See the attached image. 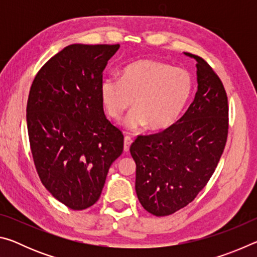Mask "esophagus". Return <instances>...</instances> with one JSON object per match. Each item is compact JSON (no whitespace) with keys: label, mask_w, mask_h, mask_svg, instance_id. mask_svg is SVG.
Segmentation results:
<instances>
[{"label":"esophagus","mask_w":257,"mask_h":257,"mask_svg":"<svg viewBox=\"0 0 257 257\" xmlns=\"http://www.w3.org/2000/svg\"><path fill=\"white\" fill-rule=\"evenodd\" d=\"M132 144H133V139L130 138L129 136H125L124 141H123V150H124V152H129L130 145H132Z\"/></svg>","instance_id":"1"}]
</instances>
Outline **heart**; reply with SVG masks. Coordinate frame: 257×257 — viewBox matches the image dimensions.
Segmentation results:
<instances>
[{
  "label": "heart",
  "mask_w": 257,
  "mask_h": 257,
  "mask_svg": "<svg viewBox=\"0 0 257 257\" xmlns=\"http://www.w3.org/2000/svg\"><path fill=\"white\" fill-rule=\"evenodd\" d=\"M191 93V78L184 69L172 68L155 60H139L125 67L120 79L106 78L101 85V98L107 115L125 118L129 129L149 124L153 130L170 127L179 118Z\"/></svg>",
  "instance_id": "obj_1"
}]
</instances>
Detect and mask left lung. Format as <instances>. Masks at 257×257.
<instances>
[{
	"label": "left lung",
	"instance_id": "1",
	"mask_svg": "<svg viewBox=\"0 0 257 257\" xmlns=\"http://www.w3.org/2000/svg\"><path fill=\"white\" fill-rule=\"evenodd\" d=\"M198 88L176 123L153 135H139L130 153L136 162V193L142 206L156 216L188 205L210 180L227 143L228 97L222 81L201 56Z\"/></svg>",
	"mask_w": 257,
	"mask_h": 257
}]
</instances>
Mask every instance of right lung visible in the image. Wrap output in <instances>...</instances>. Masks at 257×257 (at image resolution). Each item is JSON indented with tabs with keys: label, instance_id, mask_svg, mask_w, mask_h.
<instances>
[{
	"label": "right lung",
	"instance_id": "add662e5",
	"mask_svg": "<svg viewBox=\"0 0 257 257\" xmlns=\"http://www.w3.org/2000/svg\"><path fill=\"white\" fill-rule=\"evenodd\" d=\"M120 45L72 44L37 72L27 102L35 168L45 188L71 210L98 201L123 135L106 119L103 70Z\"/></svg>",
	"mask_w": 257,
	"mask_h": 257
}]
</instances>
